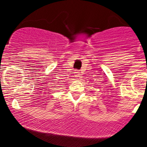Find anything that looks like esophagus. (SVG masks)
<instances>
[{
    "label": "esophagus",
    "mask_w": 147,
    "mask_h": 147,
    "mask_svg": "<svg viewBox=\"0 0 147 147\" xmlns=\"http://www.w3.org/2000/svg\"><path fill=\"white\" fill-rule=\"evenodd\" d=\"M74 76L76 78V79H78V78H79V77H80V73L79 72V71H75Z\"/></svg>",
    "instance_id": "esophagus-1"
}]
</instances>
